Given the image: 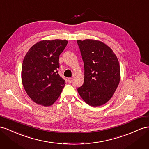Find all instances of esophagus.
<instances>
[{
  "instance_id": "esophagus-1",
  "label": "esophagus",
  "mask_w": 149,
  "mask_h": 149,
  "mask_svg": "<svg viewBox=\"0 0 149 149\" xmlns=\"http://www.w3.org/2000/svg\"><path fill=\"white\" fill-rule=\"evenodd\" d=\"M72 81H73V78H68L67 79V82L68 83H71Z\"/></svg>"
}]
</instances>
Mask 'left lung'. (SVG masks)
<instances>
[{
    "label": "left lung",
    "mask_w": 149,
    "mask_h": 149,
    "mask_svg": "<svg viewBox=\"0 0 149 149\" xmlns=\"http://www.w3.org/2000/svg\"><path fill=\"white\" fill-rule=\"evenodd\" d=\"M84 62V83L78 88L89 106H100L113 96L120 78L118 58L112 49L98 40H77Z\"/></svg>",
    "instance_id": "8db88e82"
}]
</instances>
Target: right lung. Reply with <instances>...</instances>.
Returning <instances> with one entry per match:
<instances>
[{
    "mask_svg": "<svg viewBox=\"0 0 149 149\" xmlns=\"http://www.w3.org/2000/svg\"><path fill=\"white\" fill-rule=\"evenodd\" d=\"M67 40H42L31 47L22 67V81L26 94L35 103L49 106L59 97L65 81L58 74L59 56Z\"/></svg>",
    "mask_w": 149,
    "mask_h": 149,
    "instance_id": "right-lung-1",
    "label": "right lung"
}]
</instances>
